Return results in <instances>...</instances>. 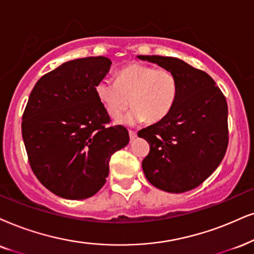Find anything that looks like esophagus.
<instances>
[{
	"label": "esophagus",
	"instance_id": "1",
	"mask_svg": "<svg viewBox=\"0 0 254 254\" xmlns=\"http://www.w3.org/2000/svg\"><path fill=\"white\" fill-rule=\"evenodd\" d=\"M129 136H130V139L133 140L134 138L137 137V132H136V131H133V130H129Z\"/></svg>",
	"mask_w": 254,
	"mask_h": 254
}]
</instances>
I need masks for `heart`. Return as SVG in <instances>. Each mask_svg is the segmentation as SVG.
Listing matches in <instances>:
<instances>
[{
    "mask_svg": "<svg viewBox=\"0 0 254 254\" xmlns=\"http://www.w3.org/2000/svg\"><path fill=\"white\" fill-rule=\"evenodd\" d=\"M177 92V78L172 71L140 63L121 69L115 83L103 79L96 86L99 102L111 118L120 117L131 102L134 108L123 120L125 123L160 121L172 109Z\"/></svg>",
    "mask_w": 254,
    "mask_h": 254,
    "instance_id": "heart-1",
    "label": "heart"
}]
</instances>
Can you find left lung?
I'll use <instances>...</instances> for the list:
<instances>
[{"label": "left lung", "instance_id": "obj_1", "mask_svg": "<svg viewBox=\"0 0 254 254\" xmlns=\"http://www.w3.org/2000/svg\"><path fill=\"white\" fill-rule=\"evenodd\" d=\"M138 59L169 69L178 83L169 114L138 132L150 145L143 171L159 190L190 191L210 177L225 156L229 145L226 98L212 77L184 61L156 55Z\"/></svg>", "mask_w": 254, "mask_h": 254}]
</instances>
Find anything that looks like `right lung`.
I'll use <instances>...</instances> for the list:
<instances>
[{"instance_id":"add662e5","label":"right lung","mask_w":254,"mask_h":254,"mask_svg":"<svg viewBox=\"0 0 254 254\" xmlns=\"http://www.w3.org/2000/svg\"><path fill=\"white\" fill-rule=\"evenodd\" d=\"M111 61H69L38 79L22 116V137L34 175L59 197L78 200L101 190L111 156L129 143L96 94Z\"/></svg>"}]
</instances>
